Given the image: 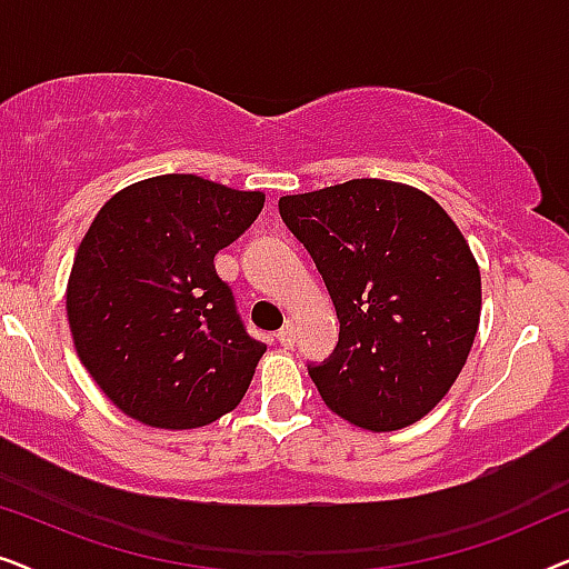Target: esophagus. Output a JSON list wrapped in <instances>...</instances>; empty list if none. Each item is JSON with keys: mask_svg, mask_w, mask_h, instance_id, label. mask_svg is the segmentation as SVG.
<instances>
[{"mask_svg": "<svg viewBox=\"0 0 569 569\" xmlns=\"http://www.w3.org/2000/svg\"><path fill=\"white\" fill-rule=\"evenodd\" d=\"M277 341L282 345L284 349H290L295 345V323L292 321H284L282 329L277 331Z\"/></svg>", "mask_w": 569, "mask_h": 569, "instance_id": "1", "label": "esophagus"}]
</instances>
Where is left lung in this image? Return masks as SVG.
Returning a JSON list of instances; mask_svg holds the SVG:
<instances>
[{
    "mask_svg": "<svg viewBox=\"0 0 569 569\" xmlns=\"http://www.w3.org/2000/svg\"><path fill=\"white\" fill-rule=\"evenodd\" d=\"M339 318L329 360L308 372L326 407L362 430L422 419L471 352L481 277L461 230L411 186L355 178L279 199Z\"/></svg>",
    "mask_w": 569,
    "mask_h": 569,
    "instance_id": "8db88e82",
    "label": "left lung"
}]
</instances>
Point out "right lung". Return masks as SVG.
<instances>
[{
	"label": "right lung",
	"mask_w": 569,
	"mask_h": 569,
	"mask_svg": "<svg viewBox=\"0 0 569 569\" xmlns=\"http://www.w3.org/2000/svg\"><path fill=\"white\" fill-rule=\"evenodd\" d=\"M261 207V191L170 173L119 191L92 220L67 316L82 365L123 415L191 430L246 396L267 345L246 331L214 256Z\"/></svg>",
	"instance_id": "obj_1"
}]
</instances>
